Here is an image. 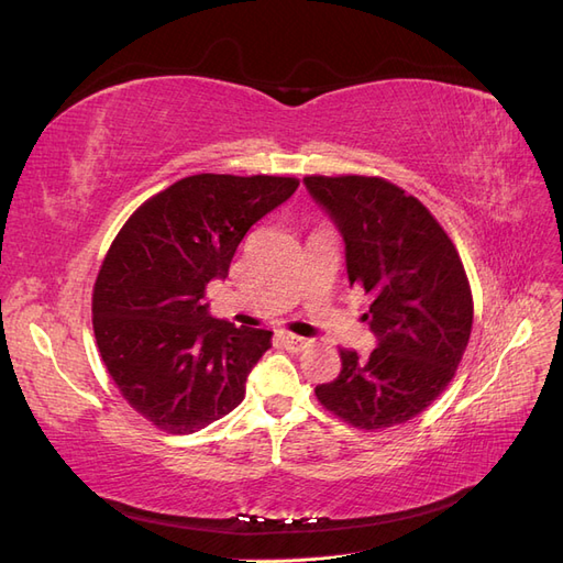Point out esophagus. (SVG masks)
I'll return each mask as SVG.
<instances>
[{"label":"esophagus","mask_w":563,"mask_h":563,"mask_svg":"<svg viewBox=\"0 0 563 563\" xmlns=\"http://www.w3.org/2000/svg\"><path fill=\"white\" fill-rule=\"evenodd\" d=\"M279 340H282V345H284L288 352H302L305 347L310 345V340H305V338L294 335V333H288V331H282V333H279Z\"/></svg>","instance_id":"34e87169"}]
</instances>
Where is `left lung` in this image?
<instances>
[{"label": "left lung", "mask_w": 563, "mask_h": 563, "mask_svg": "<svg viewBox=\"0 0 563 563\" xmlns=\"http://www.w3.org/2000/svg\"><path fill=\"white\" fill-rule=\"evenodd\" d=\"M345 240L350 286L371 298L378 347L340 350L338 378L319 404L356 430H385L422 413L449 387L472 333V288L451 236L395 183L378 176H305Z\"/></svg>", "instance_id": "1"}]
</instances>
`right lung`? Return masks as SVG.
Masks as SVG:
<instances>
[{
    "instance_id": "add662e5",
    "label": "right lung",
    "mask_w": 563,
    "mask_h": 563,
    "mask_svg": "<svg viewBox=\"0 0 563 563\" xmlns=\"http://www.w3.org/2000/svg\"><path fill=\"white\" fill-rule=\"evenodd\" d=\"M298 183L187 176L141 203L114 236L93 286V333L119 395L155 428L192 434L242 404L272 331L211 317L203 294Z\"/></svg>"
}]
</instances>
